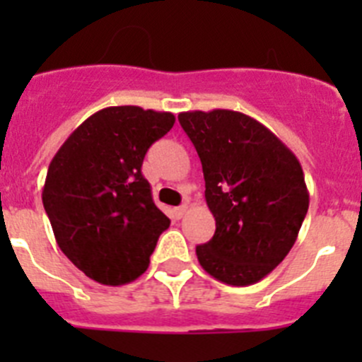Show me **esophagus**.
Listing matches in <instances>:
<instances>
[{
	"label": "esophagus",
	"mask_w": 362,
	"mask_h": 362,
	"mask_svg": "<svg viewBox=\"0 0 362 362\" xmlns=\"http://www.w3.org/2000/svg\"><path fill=\"white\" fill-rule=\"evenodd\" d=\"M187 212H188L187 204H181V206L174 209V217H175V219H181V217H183Z\"/></svg>",
	"instance_id": "34e87169"
}]
</instances>
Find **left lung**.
<instances>
[{
  "instance_id": "obj_1",
  "label": "left lung",
  "mask_w": 362,
  "mask_h": 362,
  "mask_svg": "<svg viewBox=\"0 0 362 362\" xmlns=\"http://www.w3.org/2000/svg\"><path fill=\"white\" fill-rule=\"evenodd\" d=\"M179 123L201 159L216 219L214 238L196 248L197 261L230 286L257 283L288 255L308 212L299 159L243 112H181Z\"/></svg>"
}]
</instances>
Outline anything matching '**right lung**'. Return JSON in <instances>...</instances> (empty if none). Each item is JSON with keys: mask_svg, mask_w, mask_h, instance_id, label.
<instances>
[{"mask_svg": "<svg viewBox=\"0 0 362 362\" xmlns=\"http://www.w3.org/2000/svg\"><path fill=\"white\" fill-rule=\"evenodd\" d=\"M172 112L124 105L86 117L52 158L45 212L57 246L86 277L119 286L145 274L170 219L153 204L141 174L153 141L174 127Z\"/></svg>", "mask_w": 362, "mask_h": 362, "instance_id": "add662e5", "label": "right lung"}]
</instances>
